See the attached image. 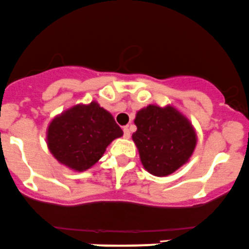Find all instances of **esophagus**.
Returning a JSON list of instances; mask_svg holds the SVG:
<instances>
[{"instance_id":"obj_1","label":"esophagus","mask_w":249,"mask_h":249,"mask_svg":"<svg viewBox=\"0 0 249 249\" xmlns=\"http://www.w3.org/2000/svg\"><path fill=\"white\" fill-rule=\"evenodd\" d=\"M124 136L125 139H129L130 138V130H129V128L128 127H124Z\"/></svg>"}]
</instances>
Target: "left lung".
<instances>
[{
    "mask_svg": "<svg viewBox=\"0 0 249 249\" xmlns=\"http://www.w3.org/2000/svg\"><path fill=\"white\" fill-rule=\"evenodd\" d=\"M133 141L143 167L158 177L171 175L188 162L197 136L190 121L177 109L149 104L136 114Z\"/></svg>",
    "mask_w": 249,
    "mask_h": 249,
    "instance_id": "1",
    "label": "left lung"
}]
</instances>
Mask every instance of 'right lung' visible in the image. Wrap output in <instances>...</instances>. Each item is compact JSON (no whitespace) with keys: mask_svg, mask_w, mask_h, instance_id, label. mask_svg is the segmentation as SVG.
Masks as SVG:
<instances>
[{"mask_svg":"<svg viewBox=\"0 0 249 249\" xmlns=\"http://www.w3.org/2000/svg\"><path fill=\"white\" fill-rule=\"evenodd\" d=\"M122 135L111 114L97 102L77 104L51 121L47 146L60 164L82 172L95 165L109 143Z\"/></svg>","mask_w":249,"mask_h":249,"instance_id":"obj_1","label":"right lung"}]
</instances>
